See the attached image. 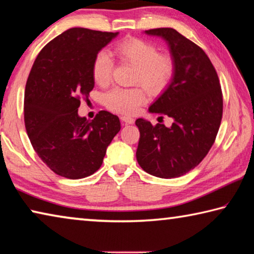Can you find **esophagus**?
<instances>
[{
	"label": "esophagus",
	"instance_id": "1",
	"mask_svg": "<svg viewBox=\"0 0 254 254\" xmlns=\"http://www.w3.org/2000/svg\"><path fill=\"white\" fill-rule=\"evenodd\" d=\"M122 122L125 124V125H132L135 123V119L134 118H130V117H126V116H123L122 118Z\"/></svg>",
	"mask_w": 254,
	"mask_h": 254
}]
</instances>
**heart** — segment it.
<instances>
[{
	"instance_id": "1",
	"label": "heart",
	"mask_w": 254,
	"mask_h": 254,
	"mask_svg": "<svg viewBox=\"0 0 254 254\" xmlns=\"http://www.w3.org/2000/svg\"><path fill=\"white\" fill-rule=\"evenodd\" d=\"M114 54L120 61L135 66L132 81L140 83L149 93L161 92L171 80L174 72L172 58L159 51L154 45L138 38H126L115 46ZM114 62L107 52L95 55L92 63V76L99 85L110 82ZM147 97L142 88H115L105 95L108 109L123 115H134L139 110Z\"/></svg>"
}]
</instances>
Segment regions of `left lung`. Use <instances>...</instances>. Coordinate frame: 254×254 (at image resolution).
I'll return each mask as SVG.
<instances>
[{
    "instance_id": "1",
    "label": "left lung",
    "mask_w": 254,
    "mask_h": 254,
    "mask_svg": "<svg viewBox=\"0 0 254 254\" xmlns=\"http://www.w3.org/2000/svg\"><path fill=\"white\" fill-rule=\"evenodd\" d=\"M168 44L174 64L171 81L148 108L173 119L171 127L136 120L139 142L136 159L145 172L163 179L184 176L196 168L215 142L223 115L217 73L208 56L172 28L146 30Z\"/></svg>"
}]
</instances>
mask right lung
Listing matches in <instances>:
<instances>
[{
    "label": "right lung",
    "mask_w": 254,
    "mask_h": 254,
    "mask_svg": "<svg viewBox=\"0 0 254 254\" xmlns=\"http://www.w3.org/2000/svg\"><path fill=\"white\" fill-rule=\"evenodd\" d=\"M118 33L68 29L49 41L32 65L24 90V124L33 149L58 176L93 174L122 128L109 111L101 110L92 122L77 112L80 99L94 86L95 55Z\"/></svg>",
    "instance_id": "1"
}]
</instances>
